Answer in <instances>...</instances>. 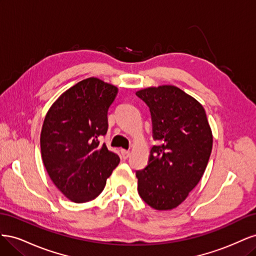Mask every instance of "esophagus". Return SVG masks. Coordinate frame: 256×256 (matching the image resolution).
<instances>
[{"label": "esophagus", "instance_id": "obj_1", "mask_svg": "<svg viewBox=\"0 0 256 256\" xmlns=\"http://www.w3.org/2000/svg\"><path fill=\"white\" fill-rule=\"evenodd\" d=\"M122 154L124 159H127L130 156V150H122Z\"/></svg>", "mask_w": 256, "mask_h": 256}]
</instances>
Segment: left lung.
Segmentation results:
<instances>
[{"label":"left lung","mask_w":256,"mask_h":256,"mask_svg":"<svg viewBox=\"0 0 256 256\" xmlns=\"http://www.w3.org/2000/svg\"><path fill=\"white\" fill-rule=\"evenodd\" d=\"M136 94L150 106L152 136L148 164L136 171L138 191L156 210L180 205L202 178L212 150V132L203 106L174 85H159Z\"/></svg>","instance_id":"left-lung-1"}]
</instances>
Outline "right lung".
<instances>
[{"mask_svg": "<svg viewBox=\"0 0 256 256\" xmlns=\"http://www.w3.org/2000/svg\"><path fill=\"white\" fill-rule=\"evenodd\" d=\"M118 92L115 85L92 76L65 90L46 114L42 158L53 184L72 202L96 198L120 164L118 154L99 141Z\"/></svg>", "mask_w": 256, "mask_h": 256, "instance_id": "1", "label": "right lung"}]
</instances>
